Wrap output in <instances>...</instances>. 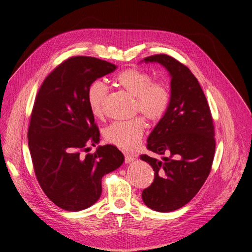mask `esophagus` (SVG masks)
I'll return each instance as SVG.
<instances>
[{
    "instance_id": "obj_1",
    "label": "esophagus",
    "mask_w": 252,
    "mask_h": 252,
    "mask_svg": "<svg viewBox=\"0 0 252 252\" xmlns=\"http://www.w3.org/2000/svg\"><path fill=\"white\" fill-rule=\"evenodd\" d=\"M136 159V156L135 155H131V154H128V153H125V161L126 163H129L131 161H134Z\"/></svg>"
}]
</instances>
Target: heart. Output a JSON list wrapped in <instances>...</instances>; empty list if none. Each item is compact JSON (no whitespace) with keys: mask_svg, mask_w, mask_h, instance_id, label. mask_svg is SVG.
<instances>
[{"mask_svg":"<svg viewBox=\"0 0 252 252\" xmlns=\"http://www.w3.org/2000/svg\"><path fill=\"white\" fill-rule=\"evenodd\" d=\"M114 82L116 86L134 97V112H141L151 123H157L165 115L170 103V93L162 82L153 81L147 71L130 67L119 72ZM108 88L102 82H93L88 89V103L91 112L102 117ZM144 118L137 116L125 122L112 123L104 129V138L108 143L124 150L135 149L143 136Z\"/></svg>","mask_w":252,"mask_h":252,"instance_id":"obj_1","label":"heart"}]
</instances>
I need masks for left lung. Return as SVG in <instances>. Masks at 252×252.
<instances>
[{"mask_svg":"<svg viewBox=\"0 0 252 252\" xmlns=\"http://www.w3.org/2000/svg\"><path fill=\"white\" fill-rule=\"evenodd\" d=\"M144 60L163 65L171 81L169 107L146 145L155 154L169 156L158 160L141 155L154 170V181L142 198L149 208L169 213L187 204L206 181L216 151L215 126L204 93L186 65L166 54Z\"/></svg>","mask_w":252,"mask_h":252,"instance_id":"obj_1","label":"left lung"}]
</instances>
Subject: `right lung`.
Returning <instances> with one entry per match:
<instances>
[{"label":"right lung","instance_id":"add662e5","mask_svg":"<svg viewBox=\"0 0 252 252\" xmlns=\"http://www.w3.org/2000/svg\"><path fill=\"white\" fill-rule=\"evenodd\" d=\"M115 69L95 57H70L45 78L36 94L28 131L32 165L44 193L62 209L78 211L97 202L103 176L125 160L113 145L84 154L100 140L88 89Z\"/></svg>","mask_w":252,"mask_h":252}]
</instances>
